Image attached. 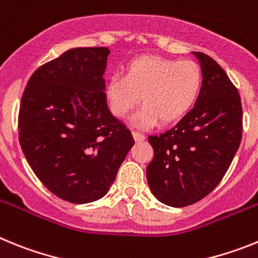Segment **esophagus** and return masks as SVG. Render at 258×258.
I'll list each match as a JSON object with an SVG mask.
<instances>
[{
    "instance_id": "obj_1",
    "label": "esophagus",
    "mask_w": 258,
    "mask_h": 258,
    "mask_svg": "<svg viewBox=\"0 0 258 258\" xmlns=\"http://www.w3.org/2000/svg\"><path fill=\"white\" fill-rule=\"evenodd\" d=\"M132 134H133V138H134V141H136V142H141V141H143L146 138L145 134L140 133V132H133Z\"/></svg>"
}]
</instances>
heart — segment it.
<instances>
[{"label":"heart","instance_id":"b5f03b06","mask_svg":"<svg viewBox=\"0 0 258 258\" xmlns=\"http://www.w3.org/2000/svg\"><path fill=\"white\" fill-rule=\"evenodd\" d=\"M203 74L192 60H175L160 56H143L126 66L125 75L109 76L104 95L109 111L125 120L140 103L134 116L140 129H151L161 121L172 124L190 112L202 92Z\"/></svg>","mask_w":258,"mask_h":258}]
</instances>
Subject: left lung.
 <instances>
[{
  "label": "left lung",
  "mask_w": 258,
  "mask_h": 258,
  "mask_svg": "<svg viewBox=\"0 0 258 258\" xmlns=\"http://www.w3.org/2000/svg\"><path fill=\"white\" fill-rule=\"evenodd\" d=\"M203 74L202 92L187 115L170 131L150 136L154 159L146 175L152 195L182 208L216 188L241 141L240 95L217 61L194 51Z\"/></svg>",
  "instance_id": "1"
}]
</instances>
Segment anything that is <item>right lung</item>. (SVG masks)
Instances as JSON below:
<instances>
[{
	"label": "right lung",
	"mask_w": 258,
	"mask_h": 258,
	"mask_svg": "<svg viewBox=\"0 0 258 258\" xmlns=\"http://www.w3.org/2000/svg\"><path fill=\"white\" fill-rule=\"evenodd\" d=\"M107 47H76L41 66L19 111V141L42 183L60 199L85 204L109 190L134 145L104 95Z\"/></svg>",
	"instance_id": "1"
}]
</instances>
